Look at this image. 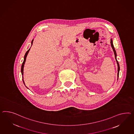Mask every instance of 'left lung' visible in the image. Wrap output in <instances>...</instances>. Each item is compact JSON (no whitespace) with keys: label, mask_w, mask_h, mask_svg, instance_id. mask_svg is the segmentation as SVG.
<instances>
[{"label":"left lung","mask_w":134,"mask_h":134,"mask_svg":"<svg viewBox=\"0 0 134 134\" xmlns=\"http://www.w3.org/2000/svg\"><path fill=\"white\" fill-rule=\"evenodd\" d=\"M111 47L113 48V50L114 52V54H115V59H116V60L117 61V65H118V77H119V71H120V65H119V62L117 61V53H116V51L115 49L114 48V47L113 44V41H112V39H111Z\"/></svg>","instance_id":"8db88e82"}]
</instances>
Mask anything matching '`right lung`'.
Here are the masks:
<instances>
[{"mask_svg":"<svg viewBox=\"0 0 134 134\" xmlns=\"http://www.w3.org/2000/svg\"><path fill=\"white\" fill-rule=\"evenodd\" d=\"M33 41H34V40H32V41H31V45H32ZM30 48L27 51V52H26V53H25V56H24V61H23V63H22V66H21V73H22V75H23V69H24V64H25V61H26V57H27V54H28L29 52L30 51ZM22 78H23V83H24V84L25 85V82H24V80H23V77H22ZM26 87L27 88H28L26 86Z\"/></svg>","mask_w":134,"mask_h":134,"instance_id":"1","label":"right lung"}]
</instances>
